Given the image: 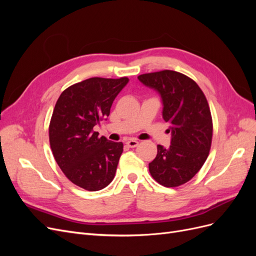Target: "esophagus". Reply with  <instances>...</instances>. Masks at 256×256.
I'll use <instances>...</instances> for the list:
<instances>
[{
	"label": "esophagus",
	"instance_id": "34e87169",
	"mask_svg": "<svg viewBox=\"0 0 256 256\" xmlns=\"http://www.w3.org/2000/svg\"><path fill=\"white\" fill-rule=\"evenodd\" d=\"M126 144L129 146V147H136L138 145V142L136 140H134V138H130V140H128L126 142Z\"/></svg>",
	"mask_w": 256,
	"mask_h": 256
}]
</instances>
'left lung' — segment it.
<instances>
[{
    "label": "left lung",
    "instance_id": "left-lung-1",
    "mask_svg": "<svg viewBox=\"0 0 256 256\" xmlns=\"http://www.w3.org/2000/svg\"><path fill=\"white\" fill-rule=\"evenodd\" d=\"M138 79L160 95L162 118L172 136L168 148L157 146V156L148 164L150 175L164 187H178L200 171L210 150L212 120L207 99L198 85L180 72L162 70Z\"/></svg>",
    "mask_w": 256,
    "mask_h": 256
}]
</instances>
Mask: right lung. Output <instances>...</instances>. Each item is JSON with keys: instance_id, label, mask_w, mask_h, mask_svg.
<instances>
[{"instance_id": "obj_1", "label": "right lung", "mask_w": 256, "mask_h": 256, "mask_svg": "<svg viewBox=\"0 0 256 256\" xmlns=\"http://www.w3.org/2000/svg\"><path fill=\"white\" fill-rule=\"evenodd\" d=\"M129 79L90 78L66 88L49 126L54 159L69 180L88 191L106 188L115 176L122 142L99 136L94 127L110 115L115 97Z\"/></svg>"}]
</instances>
